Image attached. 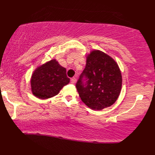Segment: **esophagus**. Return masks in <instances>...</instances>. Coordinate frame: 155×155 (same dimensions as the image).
<instances>
[{
    "mask_svg": "<svg viewBox=\"0 0 155 155\" xmlns=\"http://www.w3.org/2000/svg\"><path fill=\"white\" fill-rule=\"evenodd\" d=\"M75 81H76L75 78H71V83L72 84H74L75 83Z\"/></svg>",
    "mask_w": 155,
    "mask_h": 155,
    "instance_id": "34e87169",
    "label": "esophagus"
}]
</instances>
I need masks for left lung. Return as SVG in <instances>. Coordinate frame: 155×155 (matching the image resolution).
Here are the masks:
<instances>
[{"label":"left lung","mask_w":155,"mask_h":155,"mask_svg":"<svg viewBox=\"0 0 155 155\" xmlns=\"http://www.w3.org/2000/svg\"><path fill=\"white\" fill-rule=\"evenodd\" d=\"M75 86L88 107L101 110L118 98L122 88L120 70L112 57L100 50H93L86 58V67Z\"/></svg>","instance_id":"left-lung-1"}]
</instances>
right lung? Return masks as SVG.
<instances>
[{
    "label": "right lung",
    "mask_w": 155,
    "mask_h": 155,
    "mask_svg": "<svg viewBox=\"0 0 155 155\" xmlns=\"http://www.w3.org/2000/svg\"><path fill=\"white\" fill-rule=\"evenodd\" d=\"M69 82L66 69L55 59L51 60L37 67L32 73L31 80L32 93L41 99L51 98L58 94Z\"/></svg>",
    "instance_id": "1"
}]
</instances>
